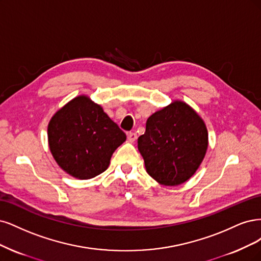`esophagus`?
Masks as SVG:
<instances>
[{"label": "esophagus", "instance_id": "esophagus-1", "mask_svg": "<svg viewBox=\"0 0 261 261\" xmlns=\"http://www.w3.org/2000/svg\"><path fill=\"white\" fill-rule=\"evenodd\" d=\"M137 133H134V132H129L128 133V141L130 142V143H133L134 141L137 140Z\"/></svg>", "mask_w": 261, "mask_h": 261}]
</instances>
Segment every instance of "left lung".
<instances>
[{"mask_svg": "<svg viewBox=\"0 0 261 261\" xmlns=\"http://www.w3.org/2000/svg\"><path fill=\"white\" fill-rule=\"evenodd\" d=\"M146 172L165 187L190 180L203 163L208 131L189 104L175 99L148 117L145 133L138 139Z\"/></svg>", "mask_w": 261, "mask_h": 261, "instance_id": "obj_1", "label": "left lung"}]
</instances>
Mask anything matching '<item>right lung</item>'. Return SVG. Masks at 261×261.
<instances>
[{"mask_svg": "<svg viewBox=\"0 0 261 261\" xmlns=\"http://www.w3.org/2000/svg\"><path fill=\"white\" fill-rule=\"evenodd\" d=\"M125 140L103 107L83 94L58 109L47 125L48 147L55 162L79 180L104 172Z\"/></svg>", "mask_w": 261, "mask_h": 261, "instance_id": "right-lung-1", "label": "right lung"}]
</instances>
